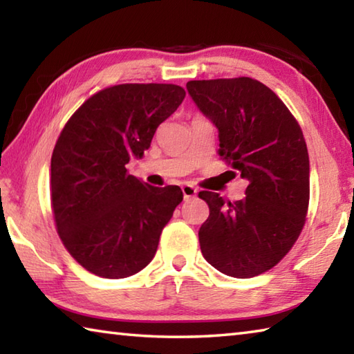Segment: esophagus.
<instances>
[{
  "label": "esophagus",
  "instance_id": "1",
  "mask_svg": "<svg viewBox=\"0 0 354 354\" xmlns=\"http://www.w3.org/2000/svg\"><path fill=\"white\" fill-rule=\"evenodd\" d=\"M183 195H184V200L195 198V196H196V189L192 184H184L183 185Z\"/></svg>",
  "mask_w": 354,
  "mask_h": 354
}]
</instances>
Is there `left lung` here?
Instances as JSON below:
<instances>
[{
  "label": "left lung",
  "instance_id": "8db88e82",
  "mask_svg": "<svg viewBox=\"0 0 354 354\" xmlns=\"http://www.w3.org/2000/svg\"><path fill=\"white\" fill-rule=\"evenodd\" d=\"M187 91L218 129V156L248 179L245 198L198 194L209 217L198 231L205 259L232 278H253L289 253L306 221L309 154L287 106L251 77L189 81Z\"/></svg>",
  "mask_w": 354,
  "mask_h": 354
}]
</instances>
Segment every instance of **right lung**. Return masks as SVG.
<instances>
[{
	"label": "right lung",
	"instance_id": "obj_1",
	"mask_svg": "<svg viewBox=\"0 0 354 354\" xmlns=\"http://www.w3.org/2000/svg\"><path fill=\"white\" fill-rule=\"evenodd\" d=\"M184 97L175 84H118L65 123L51 156V209L64 247L87 272L127 278L154 257L183 192L142 183L127 164L142 158Z\"/></svg>",
	"mask_w": 354,
	"mask_h": 354
}]
</instances>
